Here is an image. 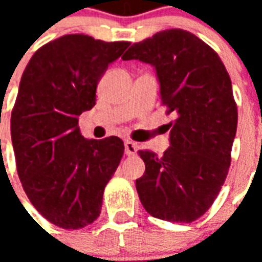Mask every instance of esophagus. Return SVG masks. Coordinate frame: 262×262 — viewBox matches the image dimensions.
<instances>
[{
  "label": "esophagus",
  "instance_id": "1",
  "mask_svg": "<svg viewBox=\"0 0 262 262\" xmlns=\"http://www.w3.org/2000/svg\"><path fill=\"white\" fill-rule=\"evenodd\" d=\"M125 153L127 156H135L137 153V144L130 140H126L125 142Z\"/></svg>",
  "mask_w": 262,
  "mask_h": 262
}]
</instances>
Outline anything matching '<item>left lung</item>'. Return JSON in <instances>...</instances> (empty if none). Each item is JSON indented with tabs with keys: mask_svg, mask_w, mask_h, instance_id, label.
Instances as JSON below:
<instances>
[{
	"mask_svg": "<svg viewBox=\"0 0 262 262\" xmlns=\"http://www.w3.org/2000/svg\"><path fill=\"white\" fill-rule=\"evenodd\" d=\"M156 67L170 143L163 156L139 151L140 202L157 219L191 223L212 206L225 184L237 130L231 81L219 54L184 29H165L133 43L122 57Z\"/></svg>",
	"mask_w": 262,
	"mask_h": 262,
	"instance_id": "1",
	"label": "left lung"
}]
</instances>
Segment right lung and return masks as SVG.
<instances>
[{
    "mask_svg": "<svg viewBox=\"0 0 262 262\" xmlns=\"http://www.w3.org/2000/svg\"><path fill=\"white\" fill-rule=\"evenodd\" d=\"M129 45L64 35L37 49L20 78L11 114L18 177L37 212L63 229L97 220L123 157L119 137L84 139L78 116L95 105L101 75Z\"/></svg>",
    "mask_w": 262,
    "mask_h": 262,
    "instance_id": "1",
    "label": "right lung"
}]
</instances>
